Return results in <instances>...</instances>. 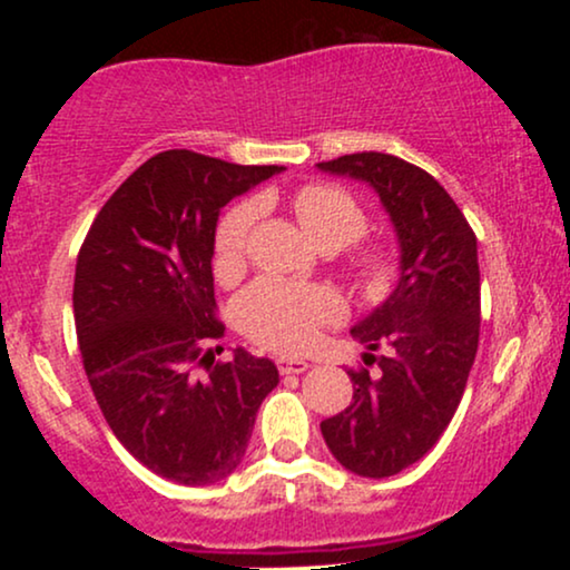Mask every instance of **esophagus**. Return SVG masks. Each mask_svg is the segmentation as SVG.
Here are the masks:
<instances>
[{
    "label": "esophagus",
    "instance_id": "1",
    "mask_svg": "<svg viewBox=\"0 0 570 570\" xmlns=\"http://www.w3.org/2000/svg\"><path fill=\"white\" fill-rule=\"evenodd\" d=\"M276 367L281 375H299V372H305L311 364L305 362V358H292V356H278L276 358Z\"/></svg>",
    "mask_w": 570,
    "mask_h": 570
}]
</instances>
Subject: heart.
Wrapping results in <instances>:
<instances>
[{"label": "heart", "mask_w": 570, "mask_h": 570, "mask_svg": "<svg viewBox=\"0 0 570 570\" xmlns=\"http://www.w3.org/2000/svg\"><path fill=\"white\" fill-rule=\"evenodd\" d=\"M294 214L316 246L335 252L362 238L367 214L345 187L332 181H311L292 198ZM263 214V203L246 198L227 208L214 230V273L233 281L244 273L252 233ZM356 286L370 297L389 292L394 259L383 246H358L348 259ZM343 299L326 286H299L281 278H259L235 299V322L254 343L271 351H305L326 326L343 318Z\"/></svg>", "instance_id": "heart-1"}]
</instances>
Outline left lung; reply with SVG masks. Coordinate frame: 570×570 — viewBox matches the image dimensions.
<instances>
[{"label": "left lung", "instance_id": "obj_1", "mask_svg": "<svg viewBox=\"0 0 570 570\" xmlns=\"http://www.w3.org/2000/svg\"><path fill=\"white\" fill-rule=\"evenodd\" d=\"M318 168L375 187L402 246L394 294L351 330L372 351L348 370L351 404L322 421L332 455L381 480L421 461L461 404L480 345L476 235L448 189L407 160L356 153Z\"/></svg>", "mask_w": 570, "mask_h": 570}]
</instances>
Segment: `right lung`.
Returning a JSON list of instances; mask_svg holds the SVG:
<instances>
[{"label":"right lung","instance_id":"right-lung-1","mask_svg":"<svg viewBox=\"0 0 570 570\" xmlns=\"http://www.w3.org/2000/svg\"><path fill=\"white\" fill-rule=\"evenodd\" d=\"M278 171L168 149L115 189L77 254L75 326L98 407L136 461L179 485L238 469L278 385L271 358H217L212 273L219 208Z\"/></svg>","mask_w":570,"mask_h":570}]
</instances>
